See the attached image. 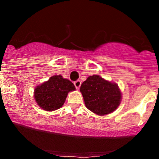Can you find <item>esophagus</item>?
Here are the masks:
<instances>
[{"label":"esophagus","instance_id":"esophagus-1","mask_svg":"<svg viewBox=\"0 0 159 159\" xmlns=\"http://www.w3.org/2000/svg\"><path fill=\"white\" fill-rule=\"evenodd\" d=\"M74 84H75V87H76V89L78 90V89L80 88V87H81V81H80V80H78V81L74 82Z\"/></svg>","mask_w":159,"mask_h":159}]
</instances>
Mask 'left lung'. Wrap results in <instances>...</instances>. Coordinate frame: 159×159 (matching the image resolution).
Masks as SVG:
<instances>
[{
  "mask_svg": "<svg viewBox=\"0 0 159 159\" xmlns=\"http://www.w3.org/2000/svg\"><path fill=\"white\" fill-rule=\"evenodd\" d=\"M80 91L86 107L99 116L112 113L121 102L122 93L118 85L97 75L89 76L82 83Z\"/></svg>",
  "mask_w": 159,
  "mask_h": 159,
  "instance_id": "1",
  "label": "left lung"
}]
</instances>
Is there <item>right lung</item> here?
Returning <instances> with one entry per match:
<instances>
[{
	"instance_id": "1",
	"label": "right lung",
	"mask_w": 159,
	"mask_h": 159,
	"mask_svg": "<svg viewBox=\"0 0 159 159\" xmlns=\"http://www.w3.org/2000/svg\"><path fill=\"white\" fill-rule=\"evenodd\" d=\"M75 90V85L69 80L54 75L36 87L34 98L42 109L53 111L63 106L69 93Z\"/></svg>"
}]
</instances>
